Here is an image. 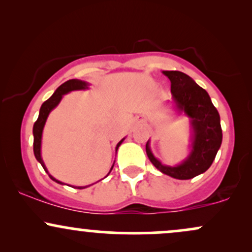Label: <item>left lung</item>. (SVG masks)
Returning <instances> with one entry per match:
<instances>
[{
  "mask_svg": "<svg viewBox=\"0 0 252 252\" xmlns=\"http://www.w3.org/2000/svg\"><path fill=\"white\" fill-rule=\"evenodd\" d=\"M162 73L170 80L176 112L189 118L190 152L176 166L161 163L152 153L149 141L146 144V152L150 162L161 173L179 180H189L206 172L215 160L222 140L220 116L206 90L200 88L189 76L180 71H162Z\"/></svg>",
  "mask_w": 252,
  "mask_h": 252,
  "instance_id": "1",
  "label": "left lung"
}]
</instances>
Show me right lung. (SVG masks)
Segmentation results:
<instances>
[{
	"instance_id": "1",
	"label": "right lung",
	"mask_w": 252,
	"mask_h": 252,
	"mask_svg": "<svg viewBox=\"0 0 252 252\" xmlns=\"http://www.w3.org/2000/svg\"><path fill=\"white\" fill-rule=\"evenodd\" d=\"M86 89H89V83L84 82V80H79V79H70V80H67V82L62 84V85H60L59 88L54 91V94H52V96L42 104L41 108H40V111H39V117H37L36 122L34 123V126H33V136H34V143H33L34 148L33 149H34V155H35V158L39 161L40 163H41L42 168L45 169V172L47 173L48 175H50V178L52 179V180L58 182V184H60V185H63V184L62 181L57 180L56 178H53V176L48 173V170H47V168H46L45 163H43V160L41 158V140H42L43 126H45V123H46V121H47V117H48V115H50V112L54 108H56L58 104L60 103V100L63 99V94H68V92H71V91H77V90H86ZM123 141H124V138L117 143L116 153H117L118 147L122 144ZM114 164H115V162H114ZM114 164H112L110 172H111L112 168H114ZM110 172L108 173V175L110 174ZM85 187H89V186H78V187H76V189H85Z\"/></svg>"
}]
</instances>
